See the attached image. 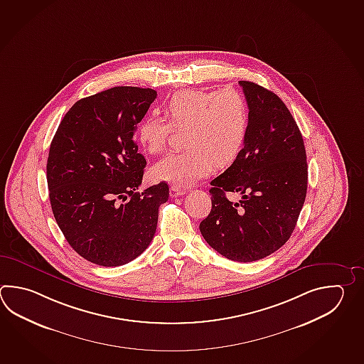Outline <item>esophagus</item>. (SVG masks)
Instances as JSON below:
<instances>
[{
    "instance_id": "34e87169",
    "label": "esophagus",
    "mask_w": 364,
    "mask_h": 364,
    "mask_svg": "<svg viewBox=\"0 0 364 364\" xmlns=\"http://www.w3.org/2000/svg\"><path fill=\"white\" fill-rule=\"evenodd\" d=\"M183 194H186L184 189H181V188H178V186H171L170 196L172 198H173V197H180V196H183Z\"/></svg>"
}]
</instances>
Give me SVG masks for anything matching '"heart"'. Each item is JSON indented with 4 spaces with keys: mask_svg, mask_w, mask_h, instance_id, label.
Returning <instances> with one entry per match:
<instances>
[{
    "mask_svg": "<svg viewBox=\"0 0 364 364\" xmlns=\"http://www.w3.org/2000/svg\"><path fill=\"white\" fill-rule=\"evenodd\" d=\"M168 122L149 115L139 127V141L150 154L164 151L172 129H186V151L156 162L150 175L156 181L188 186L215 167L232 164L244 146L249 129V105L236 90H180L167 101Z\"/></svg>",
    "mask_w": 364,
    "mask_h": 364,
    "instance_id": "heart-1",
    "label": "heart"
}]
</instances>
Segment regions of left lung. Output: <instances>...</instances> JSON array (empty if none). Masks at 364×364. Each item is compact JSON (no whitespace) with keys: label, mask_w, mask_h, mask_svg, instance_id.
<instances>
[{"label":"left lung","mask_w":364,"mask_h":364,"mask_svg":"<svg viewBox=\"0 0 364 364\" xmlns=\"http://www.w3.org/2000/svg\"><path fill=\"white\" fill-rule=\"evenodd\" d=\"M249 105V129L235 162L210 184L211 211L200 224L208 245L236 262L279 250L296 228L307 192L304 139L274 92L238 82ZM227 191L243 197L235 204Z\"/></svg>","instance_id":"obj_1"}]
</instances>
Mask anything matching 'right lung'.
Instances as JSON below:
<instances>
[{"mask_svg": "<svg viewBox=\"0 0 364 364\" xmlns=\"http://www.w3.org/2000/svg\"><path fill=\"white\" fill-rule=\"evenodd\" d=\"M156 98V90L137 87L85 97L53 137L46 164L53 214L75 252L98 266H122L144 252L168 200L164 181L137 192L146 161L134 136Z\"/></svg>", "mask_w": 364, "mask_h": 364, "instance_id": "obj_1", "label": "right lung"}]
</instances>
